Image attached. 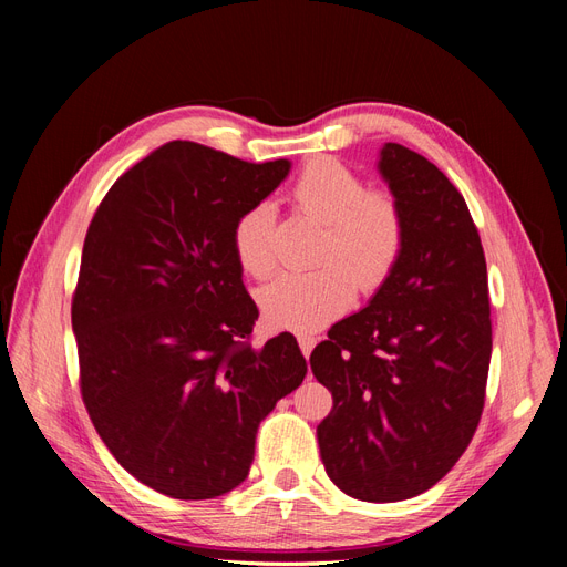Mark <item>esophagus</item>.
I'll list each match as a JSON object with an SVG mask.
<instances>
[{
	"instance_id": "1",
	"label": "esophagus",
	"mask_w": 567,
	"mask_h": 567,
	"mask_svg": "<svg viewBox=\"0 0 567 567\" xmlns=\"http://www.w3.org/2000/svg\"><path fill=\"white\" fill-rule=\"evenodd\" d=\"M298 346H300V350H302V354L310 359V354H312V350H315V346H317V338L315 336H298Z\"/></svg>"
}]
</instances>
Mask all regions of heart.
<instances>
[{
	"instance_id": "b5f03b06",
	"label": "heart",
	"mask_w": 567,
	"mask_h": 567,
	"mask_svg": "<svg viewBox=\"0 0 567 567\" xmlns=\"http://www.w3.org/2000/svg\"><path fill=\"white\" fill-rule=\"evenodd\" d=\"M290 198L326 225L317 255L323 262L310 271L279 274L260 290V310L274 329L312 333L348 310L357 286L373 293L390 279L404 248V215L398 198L367 188L362 177L336 158L307 163ZM231 246L246 274L267 277L277 265L274 215L267 205H255L236 219Z\"/></svg>"
}]
</instances>
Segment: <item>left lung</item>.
I'll list each match as a JSON object with an SVG mask.
<instances>
[{
	"label": "left lung",
	"instance_id": "obj_1",
	"mask_svg": "<svg viewBox=\"0 0 567 567\" xmlns=\"http://www.w3.org/2000/svg\"><path fill=\"white\" fill-rule=\"evenodd\" d=\"M404 215V248L362 312L310 357L333 394L317 425L338 489L373 504L411 499L452 471L483 416L492 357L487 265L458 188L416 151L381 148Z\"/></svg>",
	"mask_w": 567,
	"mask_h": 567
}]
</instances>
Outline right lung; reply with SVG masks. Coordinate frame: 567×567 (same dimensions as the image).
<instances>
[{"label": "right lung", "instance_id": "add662e5", "mask_svg": "<svg viewBox=\"0 0 567 567\" xmlns=\"http://www.w3.org/2000/svg\"><path fill=\"white\" fill-rule=\"evenodd\" d=\"M169 142L120 177L84 236L73 293L80 392L109 452L173 499L248 477L260 421L307 373L290 333L252 348L231 234L288 175Z\"/></svg>", "mask_w": 567, "mask_h": 567}]
</instances>
